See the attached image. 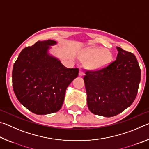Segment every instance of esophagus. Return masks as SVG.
<instances>
[{"label": "esophagus", "instance_id": "obj_1", "mask_svg": "<svg viewBox=\"0 0 149 149\" xmlns=\"http://www.w3.org/2000/svg\"><path fill=\"white\" fill-rule=\"evenodd\" d=\"M79 76H83V75H84V70H81V69H80V70H79Z\"/></svg>", "mask_w": 149, "mask_h": 149}]
</instances>
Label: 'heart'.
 <instances>
[{"instance_id":"1","label":"heart","mask_w":149,"mask_h":149,"mask_svg":"<svg viewBox=\"0 0 149 149\" xmlns=\"http://www.w3.org/2000/svg\"><path fill=\"white\" fill-rule=\"evenodd\" d=\"M87 62L88 68L92 70H100L107 67L112 60V54L107 49L91 48L85 51L82 56Z\"/></svg>"}]
</instances>
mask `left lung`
I'll return each mask as SVG.
<instances>
[{"mask_svg": "<svg viewBox=\"0 0 149 149\" xmlns=\"http://www.w3.org/2000/svg\"><path fill=\"white\" fill-rule=\"evenodd\" d=\"M116 60L102 69L87 70L84 77L87 105L93 114L104 117L119 114L132 104L141 81L134 54L120 47Z\"/></svg>", "mask_w": 149, "mask_h": 149, "instance_id": "obj_1", "label": "left lung"}]
</instances>
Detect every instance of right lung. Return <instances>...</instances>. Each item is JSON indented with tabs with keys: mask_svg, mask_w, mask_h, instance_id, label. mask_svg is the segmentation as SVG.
<instances>
[{
	"mask_svg": "<svg viewBox=\"0 0 149 149\" xmlns=\"http://www.w3.org/2000/svg\"><path fill=\"white\" fill-rule=\"evenodd\" d=\"M53 40L37 41L22 50L12 70V85L22 104L33 113L56 112L64 102L65 91L78 76L79 69L68 68L47 50Z\"/></svg>",
	"mask_w": 149,
	"mask_h": 149,
	"instance_id": "1",
	"label": "right lung"
}]
</instances>
